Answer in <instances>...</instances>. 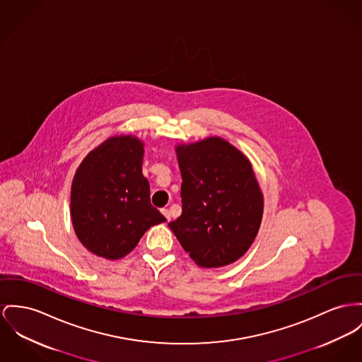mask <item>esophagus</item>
<instances>
[{
  "label": "esophagus",
  "mask_w": 362,
  "mask_h": 362,
  "mask_svg": "<svg viewBox=\"0 0 362 362\" xmlns=\"http://www.w3.org/2000/svg\"><path fill=\"white\" fill-rule=\"evenodd\" d=\"M160 211H162V214H163V216H165V218H166V219H168V221H170L169 210H168V209H162V210H160Z\"/></svg>",
  "instance_id": "obj_1"
}]
</instances>
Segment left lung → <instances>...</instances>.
Here are the masks:
<instances>
[{"mask_svg": "<svg viewBox=\"0 0 362 362\" xmlns=\"http://www.w3.org/2000/svg\"><path fill=\"white\" fill-rule=\"evenodd\" d=\"M175 153L182 214L170 229L196 265L236 262L255 240L264 214V194L250 159L217 136L175 145Z\"/></svg>", "mask_w": 362, "mask_h": 362, "instance_id": "left-lung-1", "label": "left lung"}]
</instances>
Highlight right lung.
Instances as JSON below:
<instances>
[{"instance_id": "add662e5", "label": "right lung", "mask_w": 362, "mask_h": 362, "mask_svg": "<svg viewBox=\"0 0 362 362\" xmlns=\"http://www.w3.org/2000/svg\"><path fill=\"white\" fill-rule=\"evenodd\" d=\"M143 158L144 143L136 136L121 134L97 145L75 171L74 230L97 257L121 259L151 226L166 221L151 204Z\"/></svg>"}]
</instances>
